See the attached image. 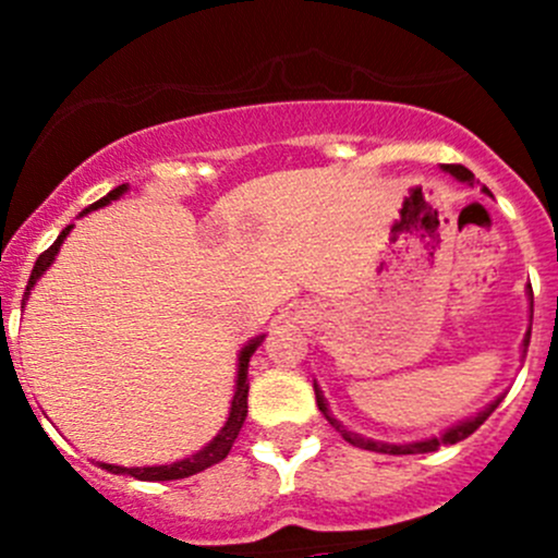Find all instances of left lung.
<instances>
[{
  "label": "left lung",
  "instance_id": "left-lung-1",
  "mask_svg": "<svg viewBox=\"0 0 558 558\" xmlns=\"http://www.w3.org/2000/svg\"><path fill=\"white\" fill-rule=\"evenodd\" d=\"M442 170L451 172V174H456V178L464 180V183H470V185L475 183V174H472L470 170H466V167H461V165H446V167H442ZM483 191H486V194H488V189H483ZM529 289H532V286H529ZM532 300H534V296H532ZM529 337H532V329H529V331H526V337H523V348L529 345ZM313 388H315V402H318V410H320V413L326 415V421H329V424L335 426L337 432H340L342 440L351 442V446H356V448H364V451L391 453V456H404V453H429V451H437V448H440V446H453V442H459V440H464V437H470L472 432H475L477 426H481L483 421H486L488 415H492L494 410H497V404L502 402V399H497V402H492V404H488L486 410H481V413H477V415H472V418L461 421L459 426H453V429H448L446 435H442V437H432V440H424V442H408V446H388V442H373V440H367V437L356 435V432H348L345 426H342L340 421H337L335 415L329 413V408H326V399H324V393H320L318 384H313Z\"/></svg>",
  "mask_w": 558,
  "mask_h": 558
}]
</instances>
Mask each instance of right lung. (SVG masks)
Here are the masks:
<instances>
[{
  "label": "right lung",
  "instance_id": "obj_1",
  "mask_svg": "<svg viewBox=\"0 0 558 558\" xmlns=\"http://www.w3.org/2000/svg\"><path fill=\"white\" fill-rule=\"evenodd\" d=\"M123 191H126V185H118V189H112L110 194L102 196V199L94 202V205L88 207L86 213L97 210V207H105L110 199H118V196H121ZM70 229L72 227H66L64 232L59 234V240H56V243L48 247V251L39 253L35 269H32L29 286H26L24 300H21V302L29 300V294H32V289H35L37 278L45 272V269L50 267V264H53L56 253H59V247H61V243H64L66 234H70ZM258 342H262V337H258V340H253V342H247L243 351H240L238 391H234L232 410H229V421H227V426H223V429H221V435H218L216 440L210 442V446H205L199 453L191 456V459L174 461V464H165V466H116V464H102L105 470L107 472H116V475H132V477H137V481H180V477L196 475V472L207 470V466H213V464H218V461H221V459H227L229 451H232L234 440H238L240 429H243V424H245V415H247V388H251V386H247V362H251V356H253V351H256V348H258Z\"/></svg>",
  "mask_w": 558,
  "mask_h": 558
}]
</instances>
